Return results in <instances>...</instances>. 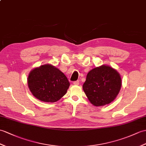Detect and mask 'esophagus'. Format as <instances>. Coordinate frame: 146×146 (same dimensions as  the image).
Segmentation results:
<instances>
[{
    "label": "esophagus",
    "mask_w": 146,
    "mask_h": 146,
    "mask_svg": "<svg viewBox=\"0 0 146 146\" xmlns=\"http://www.w3.org/2000/svg\"><path fill=\"white\" fill-rule=\"evenodd\" d=\"M73 84H74V85H78V84H80V83H79L78 81H74V82L73 83Z\"/></svg>",
    "instance_id": "34e87169"
}]
</instances>
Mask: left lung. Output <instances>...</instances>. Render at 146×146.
<instances>
[{
	"mask_svg": "<svg viewBox=\"0 0 146 146\" xmlns=\"http://www.w3.org/2000/svg\"><path fill=\"white\" fill-rule=\"evenodd\" d=\"M122 85L120 74L108 65H101L87 74L83 89L90 102L95 106L108 104L115 100Z\"/></svg>",
	"mask_w": 146,
	"mask_h": 146,
	"instance_id": "obj_1",
	"label": "left lung"
}]
</instances>
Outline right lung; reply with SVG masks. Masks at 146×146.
<instances>
[{
	"instance_id": "add662e5",
	"label": "right lung",
	"mask_w": 146,
	"mask_h": 146,
	"mask_svg": "<svg viewBox=\"0 0 146 146\" xmlns=\"http://www.w3.org/2000/svg\"><path fill=\"white\" fill-rule=\"evenodd\" d=\"M27 83L33 95L46 103L58 101L66 93L70 86L64 73L51 64H45L30 71Z\"/></svg>"
}]
</instances>
